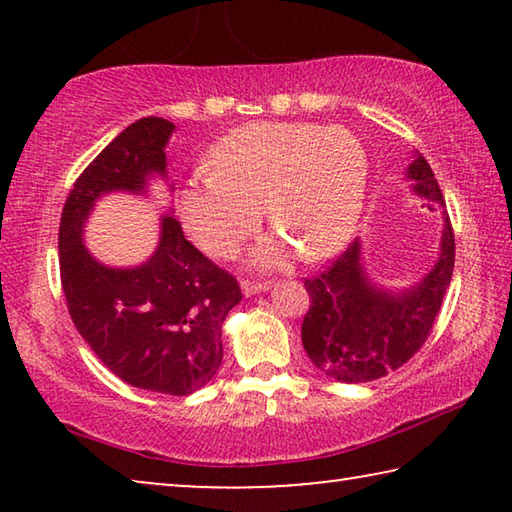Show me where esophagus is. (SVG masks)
Returning <instances> with one entry per match:
<instances>
[{"mask_svg": "<svg viewBox=\"0 0 512 512\" xmlns=\"http://www.w3.org/2000/svg\"><path fill=\"white\" fill-rule=\"evenodd\" d=\"M268 289V282H257V280H244L241 282V291L246 293V296H255V293H262Z\"/></svg>", "mask_w": 512, "mask_h": 512, "instance_id": "esophagus-1", "label": "esophagus"}]
</instances>
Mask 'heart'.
Returning a JSON list of instances; mask_svg holds the SVG:
<instances>
[{
	"label": "heart",
	"instance_id": "1",
	"mask_svg": "<svg viewBox=\"0 0 512 512\" xmlns=\"http://www.w3.org/2000/svg\"><path fill=\"white\" fill-rule=\"evenodd\" d=\"M207 176L180 192V219L214 257H232L253 237L266 205L282 240L268 239L257 262L282 264L289 246L307 262L332 257L357 228L368 183L363 146L343 128L257 121L216 142Z\"/></svg>",
	"mask_w": 512,
	"mask_h": 512
}]
</instances>
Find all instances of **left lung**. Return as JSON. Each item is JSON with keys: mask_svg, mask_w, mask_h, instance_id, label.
<instances>
[{"mask_svg": "<svg viewBox=\"0 0 512 512\" xmlns=\"http://www.w3.org/2000/svg\"><path fill=\"white\" fill-rule=\"evenodd\" d=\"M413 189L445 205L429 162L418 155L409 167ZM454 230L445 214L440 257L429 275L404 293L379 291L361 268L359 241L325 271L307 277L309 309L302 318V345L311 363L345 384L375 381L402 368L431 334L454 273Z\"/></svg>", "mask_w": 512, "mask_h": 512, "instance_id": "8db88e82", "label": "left lung"}]
</instances>
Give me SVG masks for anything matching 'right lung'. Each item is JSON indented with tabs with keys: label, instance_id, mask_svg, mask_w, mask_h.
<instances>
[{
	"label": "right lung",
	"instance_id": "obj_1",
	"mask_svg": "<svg viewBox=\"0 0 512 512\" xmlns=\"http://www.w3.org/2000/svg\"><path fill=\"white\" fill-rule=\"evenodd\" d=\"M171 133L167 119H137L85 167L60 214L58 257L69 316L106 368L144 391L189 395L221 366V325L241 300L235 275L189 244L173 216L137 268L103 266L83 246L99 196L140 194L151 173H167Z\"/></svg>",
	"mask_w": 512,
	"mask_h": 512
}]
</instances>
